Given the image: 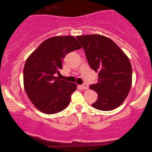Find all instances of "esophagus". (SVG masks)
Here are the masks:
<instances>
[{
	"label": "esophagus",
	"instance_id": "1",
	"mask_svg": "<svg viewBox=\"0 0 152 152\" xmlns=\"http://www.w3.org/2000/svg\"><path fill=\"white\" fill-rule=\"evenodd\" d=\"M81 88L82 89V90H87V89L89 88L88 85H87V84H83V85H82L80 86Z\"/></svg>",
	"mask_w": 152,
	"mask_h": 152
}]
</instances>
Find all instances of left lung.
<instances>
[{"label": "left lung", "mask_w": 152, "mask_h": 152, "mask_svg": "<svg viewBox=\"0 0 152 152\" xmlns=\"http://www.w3.org/2000/svg\"><path fill=\"white\" fill-rule=\"evenodd\" d=\"M82 44L90 67L99 72L98 83L90 88L98 93L94 108L110 111L119 107L127 97L132 85L130 61L112 39L99 34L76 37Z\"/></svg>", "instance_id": "left-lung-1"}]
</instances>
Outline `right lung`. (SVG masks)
I'll return each mask as SVG.
<instances>
[{"mask_svg": "<svg viewBox=\"0 0 152 152\" xmlns=\"http://www.w3.org/2000/svg\"><path fill=\"white\" fill-rule=\"evenodd\" d=\"M81 48L73 37H53L42 42L28 56L23 69L24 87L28 99L39 111L55 114L69 104L76 85L59 79L56 75L62 69L67 53Z\"/></svg>", "mask_w": 152, "mask_h": 152, "instance_id": "add662e5", "label": "right lung"}]
</instances>
